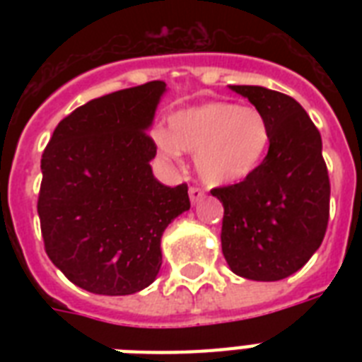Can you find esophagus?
<instances>
[{"label":"esophagus","mask_w":362,"mask_h":362,"mask_svg":"<svg viewBox=\"0 0 362 362\" xmlns=\"http://www.w3.org/2000/svg\"><path fill=\"white\" fill-rule=\"evenodd\" d=\"M189 199H192V203H201L204 199V192L203 189H199V187H189Z\"/></svg>","instance_id":"obj_1"}]
</instances>
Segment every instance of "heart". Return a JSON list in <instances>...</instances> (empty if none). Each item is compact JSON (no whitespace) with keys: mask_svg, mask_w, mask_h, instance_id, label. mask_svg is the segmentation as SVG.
Listing matches in <instances>:
<instances>
[{"mask_svg":"<svg viewBox=\"0 0 362 362\" xmlns=\"http://www.w3.org/2000/svg\"><path fill=\"white\" fill-rule=\"evenodd\" d=\"M270 139L263 112L227 101L176 110L169 131L153 133L156 146L167 159H180L182 150L195 153L199 178L209 186H231L250 178L263 163Z\"/></svg>","mask_w":362,"mask_h":362,"instance_id":"obj_1","label":"heart"}]
</instances>
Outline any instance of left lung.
Wrapping results in <instances>:
<instances>
[{
    "instance_id": "1",
    "label": "left lung",
    "mask_w": 362,
    "mask_h": 362,
    "mask_svg": "<svg viewBox=\"0 0 362 362\" xmlns=\"http://www.w3.org/2000/svg\"><path fill=\"white\" fill-rule=\"evenodd\" d=\"M269 120L267 158L250 178L212 195L223 204L221 252L237 276L278 281L317 252L329 221L331 184L321 135L306 110L263 86H229Z\"/></svg>"
}]
</instances>
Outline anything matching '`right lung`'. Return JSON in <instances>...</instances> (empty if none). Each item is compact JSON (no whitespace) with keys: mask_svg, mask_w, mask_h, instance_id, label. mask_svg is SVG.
I'll return each instance as SVG.
<instances>
[{"mask_svg":"<svg viewBox=\"0 0 362 362\" xmlns=\"http://www.w3.org/2000/svg\"><path fill=\"white\" fill-rule=\"evenodd\" d=\"M161 81L92 99L54 129L41 159L37 212L48 257L95 295L142 291L161 269V237L189 210L187 186H163L146 131Z\"/></svg>","mask_w":362,"mask_h":362,"instance_id":"1","label":"right lung"}]
</instances>
